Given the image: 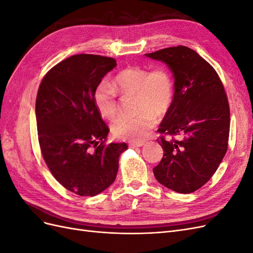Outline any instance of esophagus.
<instances>
[{
	"instance_id": "obj_1",
	"label": "esophagus",
	"mask_w": 253,
	"mask_h": 253,
	"mask_svg": "<svg viewBox=\"0 0 253 253\" xmlns=\"http://www.w3.org/2000/svg\"><path fill=\"white\" fill-rule=\"evenodd\" d=\"M128 145H129V148L135 149V148H139V147H142L143 143H142V142H131V143H129Z\"/></svg>"
}]
</instances>
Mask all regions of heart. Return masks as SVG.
<instances>
[{"label": "heart", "mask_w": 253, "mask_h": 253, "mask_svg": "<svg viewBox=\"0 0 253 253\" xmlns=\"http://www.w3.org/2000/svg\"><path fill=\"white\" fill-rule=\"evenodd\" d=\"M112 84L98 83L94 90V103L102 117L112 119L118 112L117 92L126 95L136 93V116H120L111 125L113 135L118 139L142 141L157 122L156 114L163 116L170 110L174 97L171 73L164 66L148 70L131 66L121 71Z\"/></svg>", "instance_id": "obj_1"}]
</instances>
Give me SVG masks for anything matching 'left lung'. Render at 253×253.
Here are the masks:
<instances>
[{"mask_svg": "<svg viewBox=\"0 0 253 253\" xmlns=\"http://www.w3.org/2000/svg\"><path fill=\"white\" fill-rule=\"evenodd\" d=\"M145 56L168 64L175 90L158 128L164 156L153 172L165 187L192 193L212 177L228 149L230 108L225 87L215 70L189 47L179 45ZM176 134L183 138L175 140Z\"/></svg>", "mask_w": 253, "mask_h": 253, "instance_id": "1", "label": "left lung"}]
</instances>
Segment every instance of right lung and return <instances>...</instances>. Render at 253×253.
Returning a JSON list of instances; mask_svg holds the SVG:
<instances>
[{
    "mask_svg": "<svg viewBox=\"0 0 253 253\" xmlns=\"http://www.w3.org/2000/svg\"><path fill=\"white\" fill-rule=\"evenodd\" d=\"M116 60L89 53L67 58L44 76L36 100L38 138L45 164L61 185L95 196L116 178L126 143H106L110 132L94 90Z\"/></svg>",
    "mask_w": 253,
    "mask_h": 253,
    "instance_id": "obj_1",
    "label": "right lung"
}]
</instances>
